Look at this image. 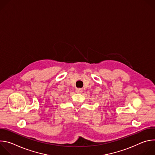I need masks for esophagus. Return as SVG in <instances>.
Segmentation results:
<instances>
[{
  "mask_svg": "<svg viewBox=\"0 0 155 155\" xmlns=\"http://www.w3.org/2000/svg\"><path fill=\"white\" fill-rule=\"evenodd\" d=\"M83 91L81 88H77V89L76 90V92L78 93H81Z\"/></svg>",
  "mask_w": 155,
  "mask_h": 155,
  "instance_id": "1",
  "label": "esophagus"
}]
</instances>
